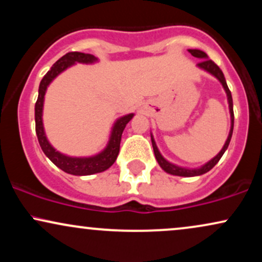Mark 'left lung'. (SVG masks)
I'll use <instances>...</instances> for the list:
<instances>
[{
    "mask_svg": "<svg viewBox=\"0 0 262 262\" xmlns=\"http://www.w3.org/2000/svg\"><path fill=\"white\" fill-rule=\"evenodd\" d=\"M188 52L191 53V55H193L194 58H198V59H202V61L198 62L197 66L200 69H202V70L207 71V73H209L210 75H213V76L215 77V79L219 80V82L222 83V86H223L225 93H227V98H228V103H229V112H230V132H229V135H228L227 140H225V144L224 146L222 148L221 151L218 152L217 155L214 156V158L212 159V160H209L207 164L202 165L201 167H197V169H187V167H181V166H177V165L172 164V162L167 161L166 159L164 158V156L161 155V152L159 151L158 146H156V143L154 140V137H152L151 134V144H152V149H154V154H155V158L156 160H158L159 165H160V167L162 170L165 171V172L167 173H171V175H176V176H183V177H192V176H200V175H203V173L208 172L209 170H212L213 167L217 165V162L221 160V158L223 156V154L225 152V150L228 149V146H229V143H230V139H231V135H233V128H234V112H233V98H231V92L229 91V89H228V85H227V81H225V77H224V74L222 73L221 69L218 68L217 64H214V62L212 61V60L208 59V55H207L206 53L202 52V50H198V49H188Z\"/></svg>",
    "mask_w": 262,
    "mask_h": 262,
    "instance_id": "1",
    "label": "left lung"
}]
</instances>
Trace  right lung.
Masks as SVG:
<instances>
[{"instance_id": "1", "label": "right lung", "mask_w": 262, "mask_h": 262, "mask_svg": "<svg viewBox=\"0 0 262 262\" xmlns=\"http://www.w3.org/2000/svg\"><path fill=\"white\" fill-rule=\"evenodd\" d=\"M98 59L96 56L91 55V54L79 52L65 54L62 58H60L52 66V69L41 79L40 85H39L38 100L35 102V133H37L38 141L40 144L41 150L50 159V161L53 164H55L59 169L75 176L93 175V173L102 172V171L110 169L114 164V161L117 160V156H118L123 130H124L125 125L128 124L129 121L134 117V113H129L117 119L116 123L113 124L110 140H108L106 148L102 150L101 152H98V154L89 156V158H74V156L61 154L58 150L54 149L52 144L49 143V140L47 139L43 125V106L44 96L45 92H47L48 86L50 85V82L59 74H61L62 71H65L66 69L76 64V62H81V64H93Z\"/></svg>"}]
</instances>
